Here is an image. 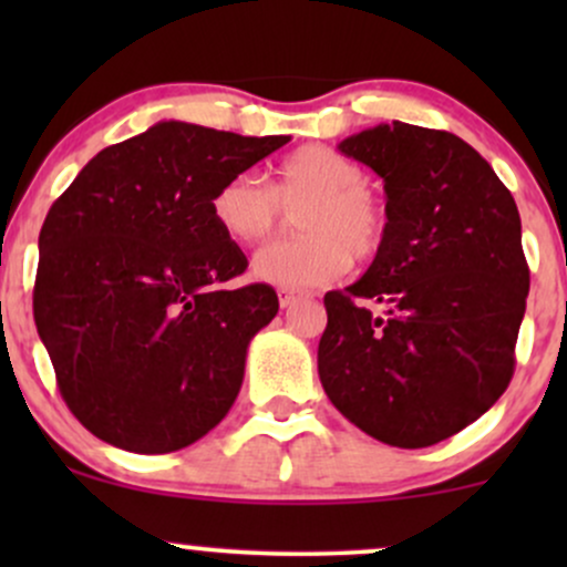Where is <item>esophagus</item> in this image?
I'll use <instances>...</instances> for the list:
<instances>
[{
  "instance_id": "esophagus-1",
  "label": "esophagus",
  "mask_w": 567,
  "mask_h": 567,
  "mask_svg": "<svg viewBox=\"0 0 567 567\" xmlns=\"http://www.w3.org/2000/svg\"><path fill=\"white\" fill-rule=\"evenodd\" d=\"M301 292H296V290H279V306H282V309H290L292 303H298L301 301Z\"/></svg>"
}]
</instances>
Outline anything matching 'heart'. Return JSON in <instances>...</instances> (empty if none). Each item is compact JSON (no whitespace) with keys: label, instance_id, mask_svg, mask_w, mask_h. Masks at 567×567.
<instances>
[{"label":"heart","instance_id":"1","mask_svg":"<svg viewBox=\"0 0 567 567\" xmlns=\"http://www.w3.org/2000/svg\"><path fill=\"white\" fill-rule=\"evenodd\" d=\"M282 207L296 213V239L264 247L252 277L279 290L328 285L357 261H373L386 245L389 218L365 188V171L328 146H303L275 167L266 186L252 173L226 178L210 199L213 220L237 245H258L277 231Z\"/></svg>","mask_w":567,"mask_h":567}]
</instances>
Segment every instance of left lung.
<instances>
[{"mask_svg": "<svg viewBox=\"0 0 567 567\" xmlns=\"http://www.w3.org/2000/svg\"><path fill=\"white\" fill-rule=\"evenodd\" d=\"M338 148L383 178L389 234L365 275L324 296L322 389L370 437L437 445L512 381L530 285L517 205L445 130L392 122Z\"/></svg>", "mask_w": 567, "mask_h": 567, "instance_id": "1", "label": "left lung"}]
</instances>
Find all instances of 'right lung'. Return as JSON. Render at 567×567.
<instances>
[{
    "label": "right lung",
    "mask_w": 567,
    "mask_h": 567,
    "mask_svg": "<svg viewBox=\"0 0 567 567\" xmlns=\"http://www.w3.org/2000/svg\"><path fill=\"white\" fill-rule=\"evenodd\" d=\"M288 141L157 122L95 154L53 202L34 322L61 396L97 440L173 453L229 413L279 301L261 282L231 288L247 258L210 199Z\"/></svg>",
    "instance_id": "add662e5"
}]
</instances>
